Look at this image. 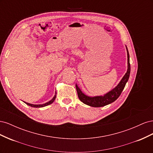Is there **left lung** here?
Returning a JSON list of instances; mask_svg holds the SVG:
<instances>
[{
  "label": "left lung",
  "mask_w": 153,
  "mask_h": 153,
  "mask_svg": "<svg viewBox=\"0 0 153 153\" xmlns=\"http://www.w3.org/2000/svg\"><path fill=\"white\" fill-rule=\"evenodd\" d=\"M127 50V56H128V69L127 71L121 80L117 84L116 87H115L113 89L109 91L107 93L105 94L103 96H89L85 94L82 90L78 87V85L76 84V89L77 91L78 96L82 102L85 105H87L93 107H101L105 105H107L113 103L116 100L119 96L121 95L122 91L126 85V84L128 81L129 75H130V64H129V55L128 48L126 46Z\"/></svg>",
  "instance_id": "1"
}]
</instances>
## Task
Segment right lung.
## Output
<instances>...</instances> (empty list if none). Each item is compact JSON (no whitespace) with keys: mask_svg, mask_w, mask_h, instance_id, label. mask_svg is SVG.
<instances>
[{"mask_svg":"<svg viewBox=\"0 0 153 153\" xmlns=\"http://www.w3.org/2000/svg\"><path fill=\"white\" fill-rule=\"evenodd\" d=\"M56 94H57V92H55V95H54V96H53V98L52 100H51L50 101H48V102L45 103H44V104L34 105V104H30V103H29L25 102V101H24V102L25 104H27V105H29V106H32V107H35V108H41V107H44V106H47V105H49L52 104V103L53 102L54 100H55V98H56Z\"/></svg>","mask_w":153,"mask_h":153,"instance_id":"1","label":"right lung"}]
</instances>
